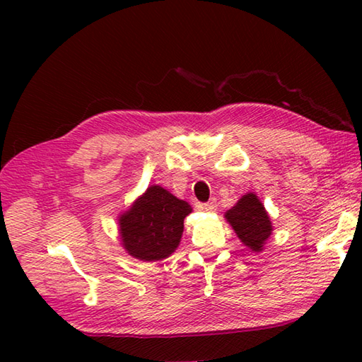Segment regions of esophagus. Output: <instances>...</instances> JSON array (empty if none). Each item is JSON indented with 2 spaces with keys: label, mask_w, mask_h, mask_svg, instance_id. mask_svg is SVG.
<instances>
[{
  "label": "esophagus",
  "mask_w": 362,
  "mask_h": 362,
  "mask_svg": "<svg viewBox=\"0 0 362 362\" xmlns=\"http://www.w3.org/2000/svg\"><path fill=\"white\" fill-rule=\"evenodd\" d=\"M216 206H218V204H216V201H214V199H213V201H210V202H206V204H204V205H202V209H204L205 211H209V213H211V211H214V210H216Z\"/></svg>",
  "instance_id": "34e87169"
}]
</instances>
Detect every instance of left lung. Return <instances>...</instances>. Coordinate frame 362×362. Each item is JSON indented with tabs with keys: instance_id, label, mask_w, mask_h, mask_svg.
<instances>
[{
	"instance_id": "left-lung-1",
	"label": "left lung",
	"mask_w": 362,
	"mask_h": 362,
	"mask_svg": "<svg viewBox=\"0 0 362 362\" xmlns=\"http://www.w3.org/2000/svg\"><path fill=\"white\" fill-rule=\"evenodd\" d=\"M224 218L245 247L252 252H263L274 227L269 213L255 193H245L226 211Z\"/></svg>"
}]
</instances>
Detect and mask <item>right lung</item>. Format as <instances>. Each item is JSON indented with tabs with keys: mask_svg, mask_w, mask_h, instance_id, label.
<instances>
[{
	"mask_svg": "<svg viewBox=\"0 0 362 362\" xmlns=\"http://www.w3.org/2000/svg\"><path fill=\"white\" fill-rule=\"evenodd\" d=\"M193 206L160 185H151L118 216L119 241L130 257L146 263L168 258L179 247L183 219Z\"/></svg>",
	"mask_w": 362,
	"mask_h": 362,
	"instance_id": "add662e5",
	"label": "right lung"
}]
</instances>
